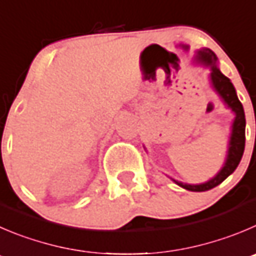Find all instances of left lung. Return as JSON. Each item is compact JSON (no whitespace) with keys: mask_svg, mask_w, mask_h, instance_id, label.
Returning a JSON list of instances; mask_svg holds the SVG:
<instances>
[{"mask_svg":"<svg viewBox=\"0 0 256 256\" xmlns=\"http://www.w3.org/2000/svg\"><path fill=\"white\" fill-rule=\"evenodd\" d=\"M194 59L205 65V66L210 68V82L211 85H212L214 92L220 96L224 104L235 116H234L232 124H231V132L230 137H228L225 162H224L220 171L212 178L198 184H184V182L176 181V180L172 178V181L178 184V186H181L182 188L194 192H202L208 191V190L220 184L222 181H225L235 171L236 167L239 166L242 153H244L245 150V126H246V120H245L244 108H242V104L240 103L239 98L236 96V90L234 88L232 82L218 69V56L215 55V52L210 50V48H202L197 50Z\"/></svg>","mask_w":256,"mask_h":256,"instance_id":"obj_1","label":"left lung"}]
</instances>
